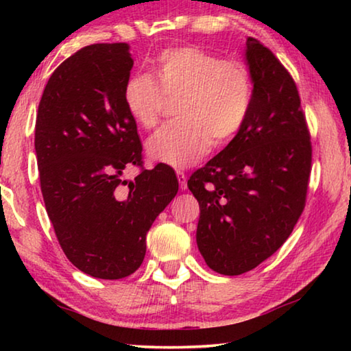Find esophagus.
Masks as SVG:
<instances>
[{"mask_svg":"<svg viewBox=\"0 0 351 351\" xmlns=\"http://www.w3.org/2000/svg\"><path fill=\"white\" fill-rule=\"evenodd\" d=\"M176 176H178V182H180V187L186 190L187 189V175L184 173L182 170H176Z\"/></svg>","mask_w":351,"mask_h":351,"instance_id":"1","label":"esophagus"}]
</instances>
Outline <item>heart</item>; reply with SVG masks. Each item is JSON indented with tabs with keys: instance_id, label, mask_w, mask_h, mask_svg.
Here are the masks:
<instances>
[{
	"instance_id": "obj_1",
	"label": "heart",
	"mask_w": 351,
	"mask_h": 351,
	"mask_svg": "<svg viewBox=\"0 0 351 351\" xmlns=\"http://www.w3.org/2000/svg\"><path fill=\"white\" fill-rule=\"evenodd\" d=\"M152 75L130 77L123 86V104L145 130L158 127L167 102L178 104V122L147 142V153L154 161L189 167L212 144H229L247 121L254 82L243 62L223 60L198 46H175L159 52Z\"/></svg>"
}]
</instances>
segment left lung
<instances>
[{
  "mask_svg": "<svg viewBox=\"0 0 351 351\" xmlns=\"http://www.w3.org/2000/svg\"><path fill=\"white\" fill-rule=\"evenodd\" d=\"M254 97L240 133L190 176L207 266L240 276L271 257L305 209L311 139L295 82L268 47L246 41Z\"/></svg>",
  "mask_w": 351,
  "mask_h": 351,
  "instance_id": "8db88e82",
  "label": "left lung"
}]
</instances>
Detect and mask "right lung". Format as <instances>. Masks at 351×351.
I'll list each match as a JSON object with an SVG mask.
<instances>
[{"mask_svg": "<svg viewBox=\"0 0 351 351\" xmlns=\"http://www.w3.org/2000/svg\"><path fill=\"white\" fill-rule=\"evenodd\" d=\"M127 43H97L47 80L35 153L47 217L64 255L85 274L117 280L139 268L145 237L178 192L175 171L142 167L136 122L123 104L133 58ZM136 165L134 182L121 178Z\"/></svg>", "mask_w": 351, "mask_h": 351, "instance_id": "obj_1", "label": "right lung"}]
</instances>
